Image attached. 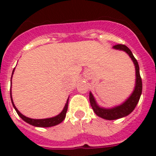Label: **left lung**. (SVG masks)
<instances>
[{
  "instance_id": "8db88e82",
  "label": "left lung",
  "mask_w": 156,
  "mask_h": 156,
  "mask_svg": "<svg viewBox=\"0 0 156 156\" xmlns=\"http://www.w3.org/2000/svg\"><path fill=\"white\" fill-rule=\"evenodd\" d=\"M113 49L123 51L129 55L132 61H133L134 67H135V86L133 88V92L131 95L126 99L123 103L121 104L112 107V108H104L98 104L97 101L95 100L93 94L90 91L89 99H90V105L92 107L93 111L98 116L105 120H116V119L122 118L125 116H128L135 108L136 105L138 104L140 96L142 95L143 90V83L141 79L140 73H139V66L135 57L133 56V53L128 47L124 44H117L112 47Z\"/></svg>"
}]
</instances>
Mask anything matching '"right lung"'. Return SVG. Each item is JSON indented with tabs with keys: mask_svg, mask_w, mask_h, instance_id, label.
<instances>
[{
	"mask_svg": "<svg viewBox=\"0 0 156 156\" xmlns=\"http://www.w3.org/2000/svg\"><path fill=\"white\" fill-rule=\"evenodd\" d=\"M15 69V68H14ZM14 69L13 70V73H12V76H11V87H12V77H13V72H14ZM10 98H11V102L13 104V108L15 109V111L17 112V113L21 118L23 119V121H26L27 123L30 124L31 126H35V127H52V126H55L58 124L61 123L62 121H64V119L66 118V112H67V109H68V103H69V98L66 100V103L65 104V107H64L63 110L55 116H52V117H49V118H44V119H32L30 118V117H27V116H24L23 114H22L20 112L18 111V108H16V106L13 104V100L12 99V91H11L10 89Z\"/></svg>",
	"mask_w": 156,
	"mask_h": 156,
	"instance_id": "right-lung-1",
	"label": "right lung"
}]
</instances>
